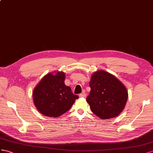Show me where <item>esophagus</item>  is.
<instances>
[{
  "label": "esophagus",
  "instance_id": "34e87169",
  "mask_svg": "<svg viewBox=\"0 0 153 153\" xmlns=\"http://www.w3.org/2000/svg\"><path fill=\"white\" fill-rule=\"evenodd\" d=\"M79 97H86V94H85V91H82V93L79 94Z\"/></svg>",
  "mask_w": 153,
  "mask_h": 153
}]
</instances>
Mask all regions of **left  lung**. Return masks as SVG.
Segmentation results:
<instances>
[{"label":"left lung","instance_id":"left-lung-1","mask_svg":"<svg viewBox=\"0 0 153 153\" xmlns=\"http://www.w3.org/2000/svg\"><path fill=\"white\" fill-rule=\"evenodd\" d=\"M90 93L86 98L91 110L101 119L119 115L124 110L128 94L124 85L111 74L95 72L91 78Z\"/></svg>","mask_w":153,"mask_h":153}]
</instances>
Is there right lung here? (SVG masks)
Here are the masks:
<instances>
[{
  "label": "right lung",
  "instance_id": "right-lung-1",
  "mask_svg": "<svg viewBox=\"0 0 153 153\" xmlns=\"http://www.w3.org/2000/svg\"><path fill=\"white\" fill-rule=\"evenodd\" d=\"M65 73L55 75L48 74L33 91L34 105L42 114L58 117L68 111L75 100L79 98L72 92L70 86L65 85Z\"/></svg>",
  "mask_w": 153,
  "mask_h": 153
}]
</instances>
